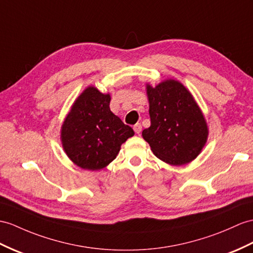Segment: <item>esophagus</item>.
Instances as JSON below:
<instances>
[{"mask_svg": "<svg viewBox=\"0 0 253 253\" xmlns=\"http://www.w3.org/2000/svg\"><path fill=\"white\" fill-rule=\"evenodd\" d=\"M133 128H134L135 133L140 134V132H141V125H140V123H136V125L133 126Z\"/></svg>", "mask_w": 253, "mask_h": 253, "instance_id": "34e87169", "label": "esophagus"}]
</instances>
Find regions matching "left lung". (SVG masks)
Here are the masks:
<instances>
[{"label": "left lung", "instance_id": "1", "mask_svg": "<svg viewBox=\"0 0 253 253\" xmlns=\"http://www.w3.org/2000/svg\"><path fill=\"white\" fill-rule=\"evenodd\" d=\"M151 125L141 133L157 158L180 166L196 159L207 143L208 126L191 92L175 79L146 84Z\"/></svg>", "mask_w": 253, "mask_h": 253}]
</instances>
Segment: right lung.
I'll list each match as a JSON object with an SVG mask.
<instances>
[{
	"label": "right lung",
	"mask_w": 253,
	"mask_h": 253,
	"mask_svg": "<svg viewBox=\"0 0 253 253\" xmlns=\"http://www.w3.org/2000/svg\"><path fill=\"white\" fill-rule=\"evenodd\" d=\"M110 94L93 85L73 103L61 126V143L71 161L83 169L100 170L118 156L134 131L109 108Z\"/></svg>",
	"instance_id": "obj_1"
}]
</instances>
